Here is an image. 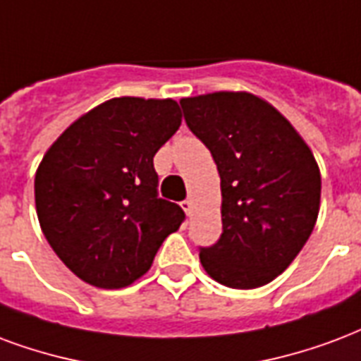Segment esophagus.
I'll use <instances>...</instances> for the list:
<instances>
[{
    "label": "esophagus",
    "mask_w": 361,
    "mask_h": 361,
    "mask_svg": "<svg viewBox=\"0 0 361 361\" xmlns=\"http://www.w3.org/2000/svg\"><path fill=\"white\" fill-rule=\"evenodd\" d=\"M180 204L181 208H183V212H185L188 216H191V212H193V202L189 201V199H185V201H181Z\"/></svg>",
    "instance_id": "34e87169"
}]
</instances>
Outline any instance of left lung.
Instances as JSON below:
<instances>
[{
  "instance_id": "8db88e82",
  "label": "left lung",
  "mask_w": 361,
  "mask_h": 361,
  "mask_svg": "<svg viewBox=\"0 0 361 361\" xmlns=\"http://www.w3.org/2000/svg\"><path fill=\"white\" fill-rule=\"evenodd\" d=\"M180 105L220 173L221 235L199 248L202 268L231 289L262 287L289 268L316 226V159L289 120L252 93L216 92Z\"/></svg>"
}]
</instances>
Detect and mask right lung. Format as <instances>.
<instances>
[{
    "label": "right lung",
    "instance_id": "right-lung-1",
    "mask_svg": "<svg viewBox=\"0 0 361 361\" xmlns=\"http://www.w3.org/2000/svg\"><path fill=\"white\" fill-rule=\"evenodd\" d=\"M180 124L172 99L116 97L80 116L45 153L34 180L39 226L82 281L132 285L185 220L159 197L153 166Z\"/></svg>",
    "mask_w": 361,
    "mask_h": 361
}]
</instances>
